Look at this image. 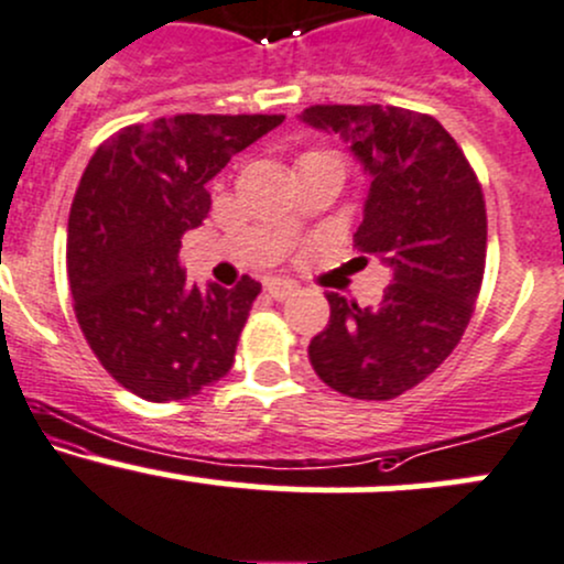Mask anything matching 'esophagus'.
<instances>
[{"label":"esophagus","instance_id":"obj_1","mask_svg":"<svg viewBox=\"0 0 564 564\" xmlns=\"http://www.w3.org/2000/svg\"><path fill=\"white\" fill-rule=\"evenodd\" d=\"M264 289H268V294L272 296V300H278V302L289 300V296L296 292V286H294L292 281H281V278H272V281L264 283Z\"/></svg>","mask_w":564,"mask_h":564}]
</instances>
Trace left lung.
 I'll return each mask as SVG.
<instances>
[{"label":"left lung","mask_w":564,"mask_h":564,"mask_svg":"<svg viewBox=\"0 0 564 564\" xmlns=\"http://www.w3.org/2000/svg\"><path fill=\"white\" fill-rule=\"evenodd\" d=\"M302 122L337 133L369 173L352 243L391 270L380 305L329 292V324L311 339L315 375L350 399L388 401L455 350L485 278L481 184L431 115L399 107L315 104Z\"/></svg>","instance_id":"1"}]
</instances>
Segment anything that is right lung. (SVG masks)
I'll list each match as a JSON object with an SVG mask.
<instances>
[{
    "instance_id": "1",
    "label": "right lung",
    "mask_w": 564,
    "mask_h": 564,
    "mask_svg": "<svg viewBox=\"0 0 564 564\" xmlns=\"http://www.w3.org/2000/svg\"><path fill=\"white\" fill-rule=\"evenodd\" d=\"M283 115H176L98 147L69 212L66 270L77 324L101 367L147 401H178L230 372L262 292L187 281L182 235L212 212L208 182Z\"/></svg>"
}]
</instances>
